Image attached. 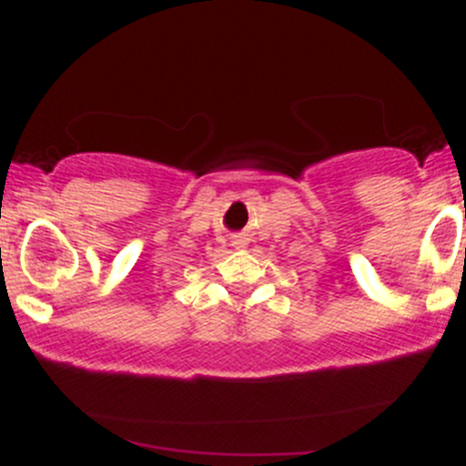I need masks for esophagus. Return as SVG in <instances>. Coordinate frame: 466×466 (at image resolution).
Instances as JSON below:
<instances>
[{
  "label": "esophagus",
  "mask_w": 466,
  "mask_h": 466,
  "mask_svg": "<svg viewBox=\"0 0 466 466\" xmlns=\"http://www.w3.org/2000/svg\"><path fill=\"white\" fill-rule=\"evenodd\" d=\"M232 246H234V248H243V246H246V238L237 237V238H234V241H232Z\"/></svg>",
  "instance_id": "obj_1"
}]
</instances>
